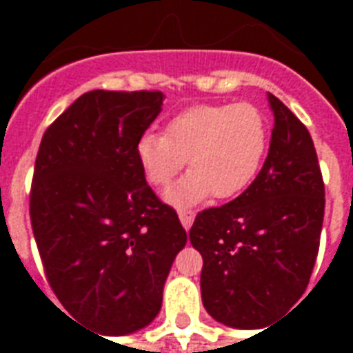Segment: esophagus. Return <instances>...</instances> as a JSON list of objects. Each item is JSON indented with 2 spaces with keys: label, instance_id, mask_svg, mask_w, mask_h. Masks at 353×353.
I'll return each instance as SVG.
<instances>
[{
  "label": "esophagus",
  "instance_id": "obj_1",
  "mask_svg": "<svg viewBox=\"0 0 353 353\" xmlns=\"http://www.w3.org/2000/svg\"><path fill=\"white\" fill-rule=\"evenodd\" d=\"M194 218H196V214H194L192 210H179V221H181V225L185 227V231H188V229L192 227Z\"/></svg>",
  "mask_w": 353,
  "mask_h": 353
}]
</instances>
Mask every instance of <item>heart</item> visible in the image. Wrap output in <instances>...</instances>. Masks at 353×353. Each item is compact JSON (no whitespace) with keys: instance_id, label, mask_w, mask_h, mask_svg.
Returning <instances> with one entry per match:
<instances>
[{"instance_id":"1","label":"heart","mask_w":353,"mask_h":353,"mask_svg":"<svg viewBox=\"0 0 353 353\" xmlns=\"http://www.w3.org/2000/svg\"><path fill=\"white\" fill-rule=\"evenodd\" d=\"M269 146V122L260 108L240 104H201L177 113L166 133L146 130L135 144L139 166L154 187H165L181 172L188 174L165 192L183 209L214 194L231 199L256 179Z\"/></svg>"}]
</instances>
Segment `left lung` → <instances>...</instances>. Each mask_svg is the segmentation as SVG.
<instances>
[{
  "mask_svg": "<svg viewBox=\"0 0 353 353\" xmlns=\"http://www.w3.org/2000/svg\"><path fill=\"white\" fill-rule=\"evenodd\" d=\"M274 124L262 170L245 192L196 216L201 299L218 323L258 330L306 291L324 218V183L312 135L268 93Z\"/></svg>",
  "mask_w": 353,
  "mask_h": 353,
  "instance_id": "8db88e82",
  "label": "left lung"
}]
</instances>
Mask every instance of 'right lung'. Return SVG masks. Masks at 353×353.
<instances>
[{
	"label": "right lung",
	"mask_w": 353,
	"mask_h": 353,
	"mask_svg": "<svg viewBox=\"0 0 353 353\" xmlns=\"http://www.w3.org/2000/svg\"><path fill=\"white\" fill-rule=\"evenodd\" d=\"M163 101L161 91L84 93L47 128L36 157L30 221L47 280L77 321L104 335L157 317L187 243L135 155Z\"/></svg>",
	"instance_id": "obj_1"
}]
</instances>
